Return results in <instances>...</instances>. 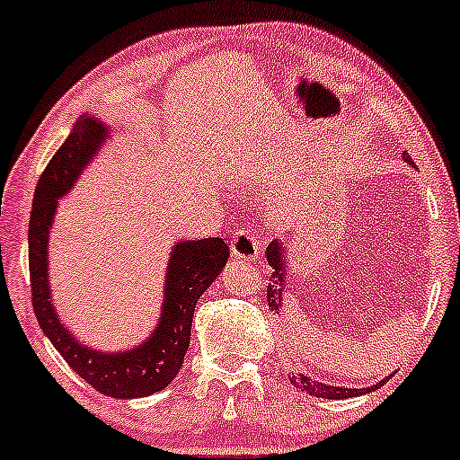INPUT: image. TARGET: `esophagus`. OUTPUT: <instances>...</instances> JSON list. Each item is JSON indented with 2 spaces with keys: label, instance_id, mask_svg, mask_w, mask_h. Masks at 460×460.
Here are the masks:
<instances>
[{
  "label": "esophagus",
  "instance_id": "1",
  "mask_svg": "<svg viewBox=\"0 0 460 460\" xmlns=\"http://www.w3.org/2000/svg\"><path fill=\"white\" fill-rule=\"evenodd\" d=\"M259 248H261V243H259V236L254 234V232L241 228L234 234V239H232L230 252L234 254L236 259H245V261H252V259L259 257Z\"/></svg>",
  "mask_w": 460,
  "mask_h": 460
}]
</instances>
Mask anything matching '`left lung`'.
<instances>
[{"mask_svg": "<svg viewBox=\"0 0 460 460\" xmlns=\"http://www.w3.org/2000/svg\"><path fill=\"white\" fill-rule=\"evenodd\" d=\"M405 157V155H403ZM405 161H410V157H405ZM265 257H268V263L270 268H272V274H270V283H268V305L270 310L274 312V314H279V312L283 310V301H286L288 296V274H290V270H288V252H286V245L281 243V241L274 239L272 243L268 245V250H265ZM387 378H383V381H378L376 385H370V387H343V385H328V383H321L319 378L310 376L305 370H303V366L296 363L295 370L290 374V383L295 387H299L301 392H305V394L310 396H321V399H349V396H358V394H367V392H374L378 390V387L385 383Z\"/></svg>", "mask_w": 460, "mask_h": 460, "instance_id": "obj_1", "label": "left lung"}]
</instances>
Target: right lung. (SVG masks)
<instances>
[{"mask_svg":"<svg viewBox=\"0 0 460 460\" xmlns=\"http://www.w3.org/2000/svg\"><path fill=\"white\" fill-rule=\"evenodd\" d=\"M111 137L97 117L84 115L37 181L28 224V265H31L32 310L40 328L57 352L88 385L112 399H139L161 392L174 381L190 345L192 314L199 296L212 286L228 263V243L219 236L177 241L165 265L164 305L157 328L141 345L126 352H102L84 345L61 323L49 286V236L57 201L70 188Z\"/></svg>","mask_w":460,"mask_h":460,"instance_id":"1","label":"right lung"}]
</instances>
